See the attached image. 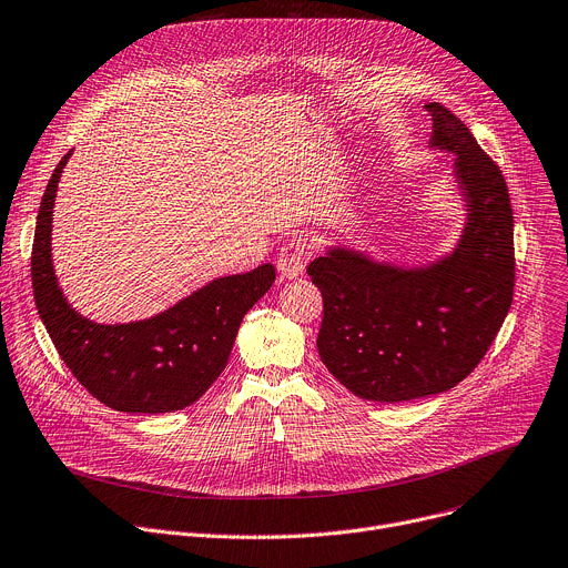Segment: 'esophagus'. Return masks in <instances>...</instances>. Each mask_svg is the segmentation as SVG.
Wrapping results in <instances>:
<instances>
[{
    "label": "esophagus",
    "mask_w": 568,
    "mask_h": 568,
    "mask_svg": "<svg viewBox=\"0 0 568 568\" xmlns=\"http://www.w3.org/2000/svg\"><path fill=\"white\" fill-rule=\"evenodd\" d=\"M307 258H310V245L302 239H295L286 243L277 256V271L284 280H295L307 268Z\"/></svg>",
    "instance_id": "obj_1"
}]
</instances>
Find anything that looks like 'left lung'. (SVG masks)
I'll return each mask as SVG.
<instances>
[{"instance_id": "8db88e82", "label": "left lung", "mask_w": 568, "mask_h": 568, "mask_svg": "<svg viewBox=\"0 0 568 568\" xmlns=\"http://www.w3.org/2000/svg\"><path fill=\"white\" fill-rule=\"evenodd\" d=\"M429 150L455 156L464 202L455 247L427 264L327 245L307 273L323 293L318 355L355 396L407 403L457 386L489 351L514 295V215L498 165L429 102Z\"/></svg>"}]
</instances>
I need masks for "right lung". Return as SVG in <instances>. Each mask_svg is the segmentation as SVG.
Listing matches in <instances>:
<instances>
[{"label":"right lung","mask_w":568,"mask_h":568,"mask_svg":"<svg viewBox=\"0 0 568 568\" xmlns=\"http://www.w3.org/2000/svg\"><path fill=\"white\" fill-rule=\"evenodd\" d=\"M68 152L42 195L31 252L36 310L65 366L115 412L165 414L193 405L227 366L252 304L275 282V266L217 277L172 307L132 323L81 316L63 295L52 261V213Z\"/></svg>","instance_id":"1"}]
</instances>
